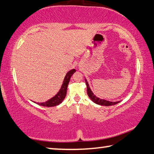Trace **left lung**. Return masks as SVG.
<instances>
[{
    "instance_id": "1",
    "label": "left lung",
    "mask_w": 154,
    "mask_h": 154,
    "mask_svg": "<svg viewBox=\"0 0 154 154\" xmlns=\"http://www.w3.org/2000/svg\"><path fill=\"white\" fill-rule=\"evenodd\" d=\"M85 84L87 85L88 95L94 103L97 104V105H103V106H111V105H116V104L119 103V101H117V102H111V101L106 100H104V99L98 98L97 96H96L94 94V93L92 92V90H91L89 86V84H88L87 80L85 79Z\"/></svg>"
}]
</instances>
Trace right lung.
<instances>
[{
    "instance_id": "add662e5",
    "label": "right lung",
    "mask_w": 154,
    "mask_h": 154,
    "mask_svg": "<svg viewBox=\"0 0 154 154\" xmlns=\"http://www.w3.org/2000/svg\"><path fill=\"white\" fill-rule=\"evenodd\" d=\"M76 70L75 69H72L71 71H69L66 73V76H65L64 81H63V83H62V87L60 90L59 92H58L57 94L54 96L53 98H51L48 100V101H46L45 103H37L36 104H38V105L41 106H54L56 105H58L60 104L62 101L64 100V99L66 97V92H67V87L68 85H69V82H70V79L72 75H73L74 72H75Z\"/></svg>"
}]
</instances>
